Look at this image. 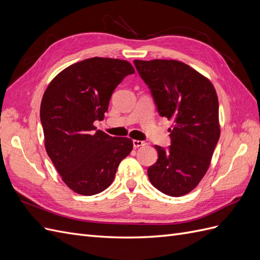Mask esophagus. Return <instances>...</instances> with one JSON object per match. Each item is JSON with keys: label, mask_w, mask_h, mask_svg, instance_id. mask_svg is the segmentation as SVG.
Wrapping results in <instances>:
<instances>
[{"label": "esophagus", "mask_w": 260, "mask_h": 260, "mask_svg": "<svg viewBox=\"0 0 260 260\" xmlns=\"http://www.w3.org/2000/svg\"><path fill=\"white\" fill-rule=\"evenodd\" d=\"M144 145H146V142H144V141L133 140V147H135V148H138L140 146H144Z\"/></svg>", "instance_id": "34e87169"}]
</instances>
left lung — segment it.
I'll use <instances>...</instances> for the list:
<instances>
[{
	"mask_svg": "<svg viewBox=\"0 0 260 260\" xmlns=\"http://www.w3.org/2000/svg\"><path fill=\"white\" fill-rule=\"evenodd\" d=\"M133 62L151 90L157 112L174 121L171 145H155L158 159L148 167V179L164 194L185 195L205 176L220 137L216 90L206 77L182 61Z\"/></svg>",
	"mask_w": 260,
	"mask_h": 260,
	"instance_id": "left-lung-1",
	"label": "left lung"
}]
</instances>
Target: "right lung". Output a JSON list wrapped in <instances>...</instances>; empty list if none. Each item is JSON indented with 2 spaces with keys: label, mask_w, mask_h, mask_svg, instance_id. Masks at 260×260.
Returning <instances> with one entry per match:
<instances>
[{
  "label": "right lung",
  "mask_w": 260,
  "mask_h": 260,
  "mask_svg": "<svg viewBox=\"0 0 260 260\" xmlns=\"http://www.w3.org/2000/svg\"><path fill=\"white\" fill-rule=\"evenodd\" d=\"M135 68L123 59L92 57L65 68L46 88L40 107L44 145L66 185L90 196L112 184L132 140L96 130L114 90Z\"/></svg>",
  "instance_id": "obj_1"
}]
</instances>
